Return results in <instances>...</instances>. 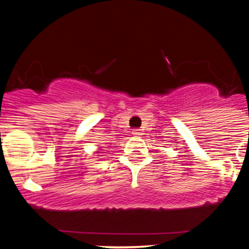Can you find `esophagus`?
I'll return each instance as SVG.
<instances>
[{"label": "esophagus", "mask_w": 249, "mask_h": 249, "mask_svg": "<svg viewBox=\"0 0 249 249\" xmlns=\"http://www.w3.org/2000/svg\"><path fill=\"white\" fill-rule=\"evenodd\" d=\"M132 134H133L134 137H141L142 134V132L141 128H134V130L132 131Z\"/></svg>", "instance_id": "obj_1"}]
</instances>
